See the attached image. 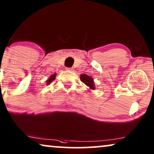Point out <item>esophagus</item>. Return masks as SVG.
Returning <instances> with one entry per match:
<instances>
[{
    "instance_id": "34e87169",
    "label": "esophagus",
    "mask_w": 154,
    "mask_h": 154,
    "mask_svg": "<svg viewBox=\"0 0 154 154\" xmlns=\"http://www.w3.org/2000/svg\"><path fill=\"white\" fill-rule=\"evenodd\" d=\"M66 71H73V68H66Z\"/></svg>"
}]
</instances>
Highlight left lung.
Segmentation results:
<instances>
[{
    "label": "left lung",
    "instance_id": "8db88e82",
    "mask_svg": "<svg viewBox=\"0 0 154 154\" xmlns=\"http://www.w3.org/2000/svg\"><path fill=\"white\" fill-rule=\"evenodd\" d=\"M80 79H81V81L85 85L89 88L90 90H95V85H94V79L92 77H90V75L83 73V74H81V75H80Z\"/></svg>",
    "mask_w": 154,
    "mask_h": 154
}]
</instances>
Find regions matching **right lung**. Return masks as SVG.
Here are the masks:
<instances>
[{"mask_svg":"<svg viewBox=\"0 0 154 154\" xmlns=\"http://www.w3.org/2000/svg\"><path fill=\"white\" fill-rule=\"evenodd\" d=\"M55 76H56V73H54V74L50 75L49 79L46 81V84H47V85H49V84L51 83L52 81H54V79H55Z\"/></svg>","mask_w":154,"mask_h":154,"instance_id":"1","label":"right lung"}]
</instances>
